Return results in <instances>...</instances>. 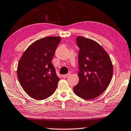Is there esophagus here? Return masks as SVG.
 <instances>
[{"mask_svg": "<svg viewBox=\"0 0 131 131\" xmlns=\"http://www.w3.org/2000/svg\"><path fill=\"white\" fill-rule=\"evenodd\" d=\"M70 75V74H64V75H63V78L66 79V78H68L69 76Z\"/></svg>", "mask_w": 131, "mask_h": 131, "instance_id": "esophagus-1", "label": "esophagus"}]
</instances>
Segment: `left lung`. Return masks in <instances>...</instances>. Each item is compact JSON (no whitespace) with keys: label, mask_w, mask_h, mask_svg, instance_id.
I'll return each instance as SVG.
<instances>
[{"label":"left lung","mask_w":131,"mask_h":131,"mask_svg":"<svg viewBox=\"0 0 131 131\" xmlns=\"http://www.w3.org/2000/svg\"><path fill=\"white\" fill-rule=\"evenodd\" d=\"M79 83L73 88L79 97L89 100L101 94L112 78L113 64L109 56L100 44L83 37L77 38Z\"/></svg>","instance_id":"8db88e82"}]
</instances>
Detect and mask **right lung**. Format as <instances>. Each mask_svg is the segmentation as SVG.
Masks as SVG:
<instances>
[{
	"label": "right lung",
	"mask_w": 131,
	"mask_h": 131,
	"mask_svg": "<svg viewBox=\"0 0 131 131\" xmlns=\"http://www.w3.org/2000/svg\"><path fill=\"white\" fill-rule=\"evenodd\" d=\"M60 37H48L33 42L18 62L17 75L20 85L28 95L42 100L55 92L60 79L51 61Z\"/></svg>",
	"instance_id": "obj_1"
}]
</instances>
